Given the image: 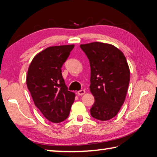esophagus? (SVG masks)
<instances>
[{
  "label": "esophagus",
  "instance_id": "esophagus-1",
  "mask_svg": "<svg viewBox=\"0 0 157 157\" xmlns=\"http://www.w3.org/2000/svg\"><path fill=\"white\" fill-rule=\"evenodd\" d=\"M77 94H78V95H84L85 94V91H84V89H82V90H80V91H78V93H77Z\"/></svg>",
  "mask_w": 157,
  "mask_h": 157
}]
</instances>
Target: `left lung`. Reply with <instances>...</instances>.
<instances>
[{
  "instance_id": "obj_1",
  "label": "left lung",
  "mask_w": 157,
  "mask_h": 157,
  "mask_svg": "<svg viewBox=\"0 0 157 157\" xmlns=\"http://www.w3.org/2000/svg\"><path fill=\"white\" fill-rule=\"evenodd\" d=\"M91 66L90 91L95 102L91 115L100 121L115 117L125 100L130 79L123 52L111 44L93 42L81 44Z\"/></svg>"
}]
</instances>
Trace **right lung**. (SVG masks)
Listing matches in <instances>:
<instances>
[{
    "label": "right lung",
    "instance_id": "obj_1",
    "mask_svg": "<svg viewBox=\"0 0 157 157\" xmlns=\"http://www.w3.org/2000/svg\"><path fill=\"white\" fill-rule=\"evenodd\" d=\"M74 45L47 48L33 58L26 84L36 107L47 120L61 123L68 118L75 95L68 90L62 67Z\"/></svg>",
    "mask_w": 157,
    "mask_h": 157
}]
</instances>
